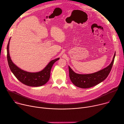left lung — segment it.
Instances as JSON below:
<instances>
[{
  "mask_svg": "<svg viewBox=\"0 0 124 124\" xmlns=\"http://www.w3.org/2000/svg\"><path fill=\"white\" fill-rule=\"evenodd\" d=\"M115 53L111 63L106 68L94 73L90 74H78L76 73L69 66V77L72 83L81 88H89L93 87L106 79L112 67Z\"/></svg>",
  "mask_w": 124,
  "mask_h": 124,
  "instance_id": "obj_1",
  "label": "left lung"
}]
</instances>
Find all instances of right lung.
Here are the masks:
<instances>
[{"label":"right lung","instance_id":"obj_1","mask_svg":"<svg viewBox=\"0 0 124 124\" xmlns=\"http://www.w3.org/2000/svg\"><path fill=\"white\" fill-rule=\"evenodd\" d=\"M7 47V60L11 72L16 78L23 84L32 87H39L45 84L49 79L50 70L54 64L60 58H57L51 60L46 66L41 71L36 73H31L22 70L16 66L12 61L9 54L10 41Z\"/></svg>","mask_w":124,"mask_h":124}]
</instances>
